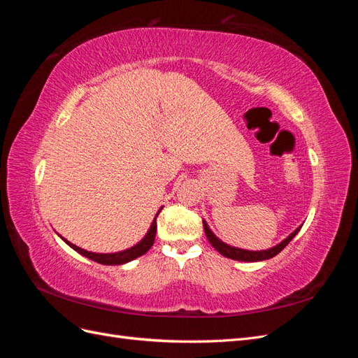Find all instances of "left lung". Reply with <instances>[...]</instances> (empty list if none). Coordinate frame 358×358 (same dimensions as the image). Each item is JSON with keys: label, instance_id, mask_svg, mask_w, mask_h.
I'll use <instances>...</instances> for the list:
<instances>
[{"label": "left lung", "instance_id": "left-lung-1", "mask_svg": "<svg viewBox=\"0 0 358 358\" xmlns=\"http://www.w3.org/2000/svg\"><path fill=\"white\" fill-rule=\"evenodd\" d=\"M203 229H204V233H206V237H208V241L210 242V245L218 251L220 254H222L224 257L227 258H231V259H237V262H263V259H268V258H273L275 255H278L282 249L294 239V236L300 231L301 225L299 227V229H296L294 231H292L287 239H284L282 242H280L279 245L270 248V249H266V251H246V249H239V248H234V246H230L224 243L222 241H220L218 237H216L210 229L208 227V224H206V221H203Z\"/></svg>", "mask_w": 358, "mask_h": 358}]
</instances>
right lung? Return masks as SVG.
Segmentation results:
<instances>
[{"label":"right lung","mask_w":358,"mask_h":358,"mask_svg":"<svg viewBox=\"0 0 358 358\" xmlns=\"http://www.w3.org/2000/svg\"><path fill=\"white\" fill-rule=\"evenodd\" d=\"M161 209H162V208H161ZM161 209H159L158 213L155 215V218H154L152 224H150V229H149V231L146 233V236L143 237V239L140 241L137 245H134V246H131V248H128V249H125V251H121V252H115V254H96V252H90V251H85V249H82V248H79V246L73 245L71 242L64 239V237H62V241L66 242L70 248H73L74 251H78V252L82 254L83 257L92 259V262H96V263H100V264H106V266L125 264V263H128V262H131V259H134V258H137V257H140V255L146 254V252L149 251V249H150V246L154 245V242H155V234H157V216L159 215Z\"/></svg>","instance_id":"add662e5"}]
</instances>
